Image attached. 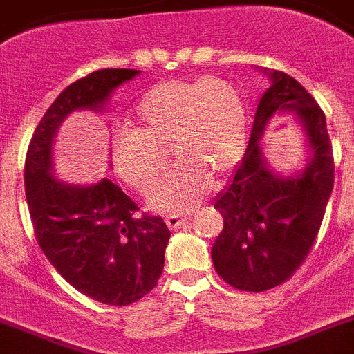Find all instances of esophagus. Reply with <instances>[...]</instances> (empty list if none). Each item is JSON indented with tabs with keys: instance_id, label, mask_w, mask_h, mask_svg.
I'll list each match as a JSON object with an SVG mask.
<instances>
[{
	"instance_id": "obj_1",
	"label": "esophagus",
	"mask_w": 354,
	"mask_h": 354,
	"mask_svg": "<svg viewBox=\"0 0 354 354\" xmlns=\"http://www.w3.org/2000/svg\"><path fill=\"white\" fill-rule=\"evenodd\" d=\"M189 219V214H171V216H167V225L170 230H179L184 223Z\"/></svg>"
}]
</instances>
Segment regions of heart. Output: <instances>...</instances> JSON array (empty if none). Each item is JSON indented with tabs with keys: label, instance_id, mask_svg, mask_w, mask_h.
Returning a JSON list of instances; mask_svg holds the SVG:
<instances>
[{
	"label": "heart",
	"instance_id": "obj_1",
	"mask_svg": "<svg viewBox=\"0 0 354 354\" xmlns=\"http://www.w3.org/2000/svg\"><path fill=\"white\" fill-rule=\"evenodd\" d=\"M248 138L241 93L221 79H175L149 89L135 109V128L118 129L112 145L115 174L147 191L166 169L158 147L170 145L180 165L151 189L158 210L198 203L210 177L221 179L239 165Z\"/></svg>",
	"mask_w": 354,
	"mask_h": 354
}]
</instances>
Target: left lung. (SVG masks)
Instances as JSON below:
<instances>
[{"label":"left lung","instance_id":"8db88e82","mask_svg":"<svg viewBox=\"0 0 354 354\" xmlns=\"http://www.w3.org/2000/svg\"><path fill=\"white\" fill-rule=\"evenodd\" d=\"M265 73L272 86L258 103L245 154L214 202L225 221L212 245L214 268L230 286L252 293L283 284L302 265L333 189L325 113L293 77ZM284 113H294L310 144V161L300 174H275L259 144L266 126Z\"/></svg>","mask_w":354,"mask_h":354}]
</instances>
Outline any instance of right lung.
Instances as JSON below:
<instances>
[{
	"instance_id": "1",
	"label": "right lung",
	"mask_w": 354,
	"mask_h": 354,
	"mask_svg": "<svg viewBox=\"0 0 354 354\" xmlns=\"http://www.w3.org/2000/svg\"><path fill=\"white\" fill-rule=\"evenodd\" d=\"M140 70L105 68L70 84L54 100L29 142L24 186L35 236L66 283L106 306H129L158 284L170 230L110 179L73 186L52 175V144L75 110L102 112L113 89Z\"/></svg>"
}]
</instances>
